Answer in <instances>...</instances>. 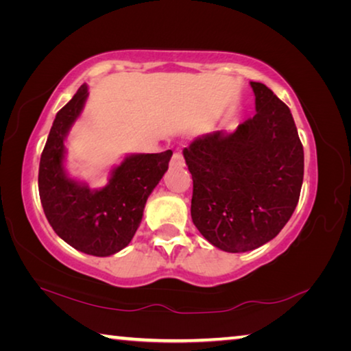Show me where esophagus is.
<instances>
[{"instance_id": "obj_1", "label": "esophagus", "mask_w": 351, "mask_h": 351, "mask_svg": "<svg viewBox=\"0 0 351 351\" xmlns=\"http://www.w3.org/2000/svg\"><path fill=\"white\" fill-rule=\"evenodd\" d=\"M171 165H173V167H184V165H186V161H184V156L180 150L175 152L173 158H171Z\"/></svg>"}]
</instances>
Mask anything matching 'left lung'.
<instances>
[{"label":"left lung","mask_w":351,"mask_h":351,"mask_svg":"<svg viewBox=\"0 0 351 351\" xmlns=\"http://www.w3.org/2000/svg\"><path fill=\"white\" fill-rule=\"evenodd\" d=\"M251 86L252 119L232 133L199 136L182 152L193 180V224L226 252L252 251L274 239L304 182V147L293 114L263 83Z\"/></svg>","instance_id":"1"}]
</instances>
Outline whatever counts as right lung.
<instances>
[{
	"mask_svg": "<svg viewBox=\"0 0 351 351\" xmlns=\"http://www.w3.org/2000/svg\"><path fill=\"white\" fill-rule=\"evenodd\" d=\"M88 85L57 112L38 169V192L47 221L69 246L88 255L108 257L122 251L138 230L147 198L169 169L173 152L133 153L110 171L108 184L91 189L64 170V141L79 119Z\"/></svg>",
	"mask_w": 351,
	"mask_h": 351,
	"instance_id": "add662e5",
	"label": "right lung"
}]
</instances>
